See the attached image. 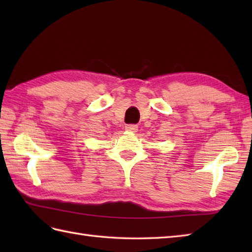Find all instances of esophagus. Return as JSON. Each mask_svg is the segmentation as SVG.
I'll use <instances>...</instances> for the list:
<instances>
[{
	"instance_id": "esophagus-1",
	"label": "esophagus",
	"mask_w": 252,
	"mask_h": 252,
	"mask_svg": "<svg viewBox=\"0 0 252 252\" xmlns=\"http://www.w3.org/2000/svg\"><path fill=\"white\" fill-rule=\"evenodd\" d=\"M126 130L130 132H137L138 126L136 125H127L126 126Z\"/></svg>"
}]
</instances>
